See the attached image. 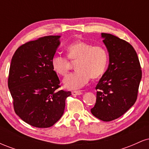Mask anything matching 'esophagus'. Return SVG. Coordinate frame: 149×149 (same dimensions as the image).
I'll return each mask as SVG.
<instances>
[{
  "mask_svg": "<svg viewBox=\"0 0 149 149\" xmlns=\"http://www.w3.org/2000/svg\"><path fill=\"white\" fill-rule=\"evenodd\" d=\"M82 93H83V92H82L81 91H73L72 92V95H75V96H76V95H82Z\"/></svg>",
  "mask_w": 149,
  "mask_h": 149,
  "instance_id": "1",
  "label": "esophagus"
}]
</instances>
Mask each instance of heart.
Returning a JSON list of instances; mask_svg holds the SVG:
<instances>
[{
  "label": "heart",
  "mask_w": 149,
  "mask_h": 149,
  "mask_svg": "<svg viewBox=\"0 0 149 149\" xmlns=\"http://www.w3.org/2000/svg\"><path fill=\"white\" fill-rule=\"evenodd\" d=\"M67 57L56 54L53 56L51 64L54 71L61 76L67 74L71 68L69 59L76 63V71L64 78L65 86L71 90L82 88L90 78H100L105 72L108 64V53L103 46L95 45L84 41L72 42L66 47Z\"/></svg>",
  "instance_id": "obj_1"
}]
</instances>
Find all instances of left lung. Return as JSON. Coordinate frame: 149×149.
I'll use <instances>...</instances> for the list:
<instances>
[{
    "label": "left lung",
    "instance_id": "1",
    "mask_svg": "<svg viewBox=\"0 0 149 149\" xmlns=\"http://www.w3.org/2000/svg\"><path fill=\"white\" fill-rule=\"evenodd\" d=\"M109 53V65L97 85L92 115L101 120L118 118L137 99L142 72L139 58L129 42L109 33H102Z\"/></svg>",
    "mask_w": 149,
    "mask_h": 149
}]
</instances>
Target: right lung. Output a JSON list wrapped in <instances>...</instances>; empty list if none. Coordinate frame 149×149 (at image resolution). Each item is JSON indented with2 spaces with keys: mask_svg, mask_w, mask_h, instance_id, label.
<instances>
[{
  "mask_svg": "<svg viewBox=\"0 0 149 149\" xmlns=\"http://www.w3.org/2000/svg\"><path fill=\"white\" fill-rule=\"evenodd\" d=\"M59 38L48 36L26 42L12 58L8 83L15 112L36 127L47 128L56 123L71 95L59 90L60 80L51 64Z\"/></svg>",
  "mask_w": 149,
  "mask_h": 149,
  "instance_id": "obj_1",
  "label": "right lung"
}]
</instances>
